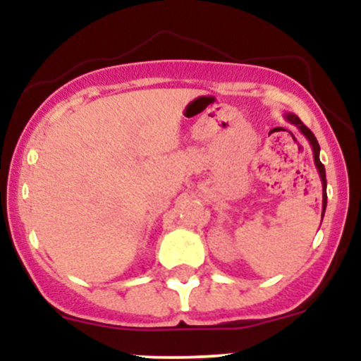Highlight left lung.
Returning <instances> with one entry per match:
<instances>
[{
  "mask_svg": "<svg viewBox=\"0 0 361 361\" xmlns=\"http://www.w3.org/2000/svg\"><path fill=\"white\" fill-rule=\"evenodd\" d=\"M285 120L287 122L292 123V126H295L302 134L305 135V139L309 140L310 147H312V152H314V163H316V168L319 171V176H321V181H322V217H324V212H326V204H327V195H326V169H324V164L321 163V159H319V152H321V147H319V142L316 139V135L310 132V128H307L302 123V120L297 117V115L293 114H285L283 115Z\"/></svg>",
  "mask_w": 361,
  "mask_h": 361,
  "instance_id": "left-lung-1",
  "label": "left lung"
}]
</instances>
